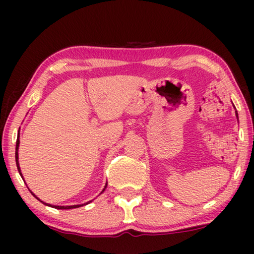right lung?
Returning <instances> with one entry per match:
<instances>
[{"label": "right lung", "instance_id": "1", "mask_svg": "<svg viewBox=\"0 0 254 254\" xmlns=\"http://www.w3.org/2000/svg\"><path fill=\"white\" fill-rule=\"evenodd\" d=\"M18 147H19V140L17 138V141H16V164H17V169H18V171L20 173V169H19V164H18ZM20 176H22V173H20ZM105 189H106V186H105ZM105 189L103 190V192L105 190ZM31 193H32V192H31ZM32 195H34L33 193H32ZM34 196H36V195H34ZM37 199H38V197H37ZM38 200H39V199H38ZM41 202H43V201H41ZM45 204H47V203H45ZM84 204H86V203H84ZM84 204H75V206H67V207H64V206H51V204H50V206L57 208V209H72V208L82 207V206H84ZM47 206H48V204H47Z\"/></svg>", "mask_w": 254, "mask_h": 254}]
</instances>
